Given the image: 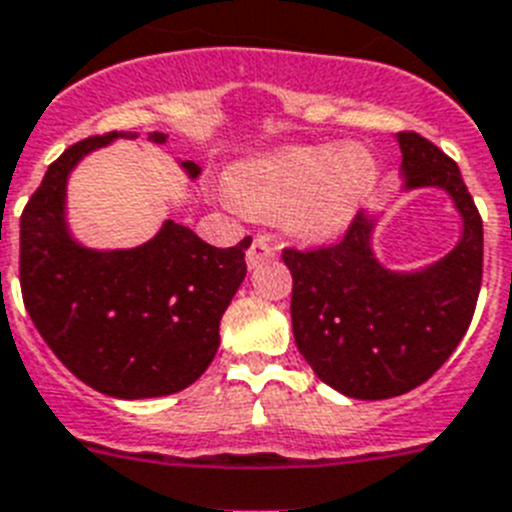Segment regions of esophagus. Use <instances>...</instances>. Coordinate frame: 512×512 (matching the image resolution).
I'll return each mask as SVG.
<instances>
[{
  "label": "esophagus",
  "instance_id": "1",
  "mask_svg": "<svg viewBox=\"0 0 512 512\" xmlns=\"http://www.w3.org/2000/svg\"><path fill=\"white\" fill-rule=\"evenodd\" d=\"M270 257H276V247L270 244L268 236H255V239H252V244H249V249H247V265H249V268H255V265H260L263 260H270Z\"/></svg>",
  "mask_w": 512,
  "mask_h": 512
}]
</instances>
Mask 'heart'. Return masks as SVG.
<instances>
[{
	"mask_svg": "<svg viewBox=\"0 0 512 512\" xmlns=\"http://www.w3.org/2000/svg\"><path fill=\"white\" fill-rule=\"evenodd\" d=\"M375 179V158L359 145H302L236 166L229 200L249 216H286L296 234L322 239L351 221Z\"/></svg>",
	"mask_w": 512,
	"mask_h": 512,
	"instance_id": "obj_1",
	"label": "heart"
}]
</instances>
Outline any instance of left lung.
<instances>
[{
  "label": "left lung",
  "instance_id": "left-lung-1",
  "mask_svg": "<svg viewBox=\"0 0 512 512\" xmlns=\"http://www.w3.org/2000/svg\"><path fill=\"white\" fill-rule=\"evenodd\" d=\"M409 187H442L463 216V239L435 268L401 276L369 249L356 216L333 244L283 249L291 270L294 341L317 377L338 393L380 401L414 390L466 336L482 289L484 226L461 169L419 132H398Z\"/></svg>",
  "mask_w": 512,
  "mask_h": 512
}]
</instances>
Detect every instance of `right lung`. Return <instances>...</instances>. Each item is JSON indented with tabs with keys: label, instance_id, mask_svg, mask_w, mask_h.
I'll use <instances>...</instances> for the list:
<instances>
[{
	"label": "right lung",
	"instance_id": "obj_1",
	"mask_svg": "<svg viewBox=\"0 0 512 512\" xmlns=\"http://www.w3.org/2000/svg\"><path fill=\"white\" fill-rule=\"evenodd\" d=\"M114 137L119 132L70 145L30 195L20 216V291L41 338L77 380L132 401L179 393L208 369L252 236L221 249L166 221L143 247H77L64 226L67 174ZM184 166L200 174L192 161Z\"/></svg>",
	"mask_w": 512,
	"mask_h": 512
}]
</instances>
